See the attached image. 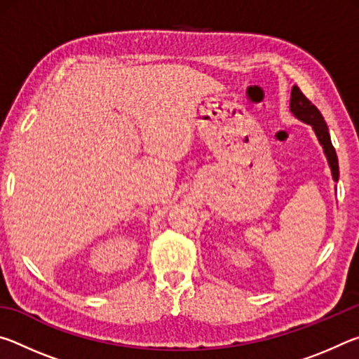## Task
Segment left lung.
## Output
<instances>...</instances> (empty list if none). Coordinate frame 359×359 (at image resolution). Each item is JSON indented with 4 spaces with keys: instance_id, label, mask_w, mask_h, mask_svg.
<instances>
[{
    "instance_id": "1",
    "label": "left lung",
    "mask_w": 359,
    "mask_h": 359,
    "mask_svg": "<svg viewBox=\"0 0 359 359\" xmlns=\"http://www.w3.org/2000/svg\"><path fill=\"white\" fill-rule=\"evenodd\" d=\"M290 111L297 120H301V121H304V123L312 126L315 136H317L320 145L323 147L327 165H330V169H331L332 180L337 182L339 180V161H337L336 150H334V147H332L330 130H327L326 121L323 118V115L320 114L318 109L315 107L312 102L302 95V92L296 87V85L293 87V90H291Z\"/></svg>"
}]
</instances>
